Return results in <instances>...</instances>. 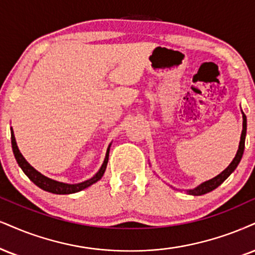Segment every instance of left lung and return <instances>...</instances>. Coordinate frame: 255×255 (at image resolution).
<instances>
[{
	"label": "left lung",
	"mask_w": 255,
	"mask_h": 255,
	"mask_svg": "<svg viewBox=\"0 0 255 255\" xmlns=\"http://www.w3.org/2000/svg\"><path fill=\"white\" fill-rule=\"evenodd\" d=\"M244 118V123H243V132H241V139H240V144H239V150L237 152V155H235L234 159L232 161L231 164H229L227 168L225 169L224 171L221 172V174L216 176V177L212 178V180L204 182L201 185H199L197 188H195L193 190H189L188 193L190 195H195V196H199V195H203V194H207L209 193V191L214 190L215 188H218L220 184L224 182L226 178L228 177L229 175L232 174L235 170V168H237L239 162L241 161V157H243V153H244V150H245V137H246V130H247V119H246V116H243Z\"/></svg>",
	"instance_id": "obj_1"
}]
</instances>
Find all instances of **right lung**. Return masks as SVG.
<instances>
[{"instance_id": "1", "label": "right lung", "mask_w": 255, "mask_h": 255, "mask_svg": "<svg viewBox=\"0 0 255 255\" xmlns=\"http://www.w3.org/2000/svg\"><path fill=\"white\" fill-rule=\"evenodd\" d=\"M11 146H12V152H14V156L15 158H16L17 164L21 166V169L23 170L24 174L28 176V178H29L34 184H36L37 187L41 188V189L49 191V193H53V194H73V193H77V191L83 190L85 188L90 187V185L96 183L97 181H99L100 178L103 177L104 172H105L106 165H108L109 151H110V145H109L108 152H106V156H105V161H104L102 168H100V170L97 172L96 176H93L91 180L81 182V183H78V184H67V183H62V182L51 180V178L46 177V176L40 174L39 171H36L35 169H34L33 166H31L26 159H24V157L21 155L20 150H18V147L16 145V140H15L12 130H11Z\"/></svg>"}]
</instances>
